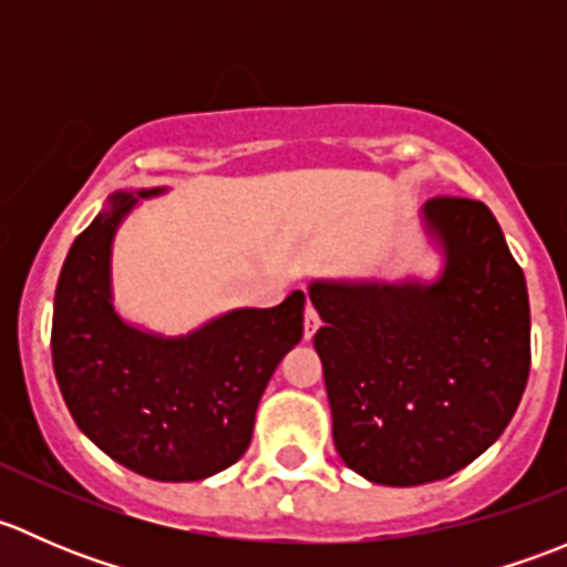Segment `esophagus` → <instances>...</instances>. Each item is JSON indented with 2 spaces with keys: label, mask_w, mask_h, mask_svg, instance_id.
I'll list each match as a JSON object with an SVG mask.
<instances>
[{
  "label": "esophagus",
  "mask_w": 567,
  "mask_h": 567,
  "mask_svg": "<svg viewBox=\"0 0 567 567\" xmlns=\"http://www.w3.org/2000/svg\"><path fill=\"white\" fill-rule=\"evenodd\" d=\"M318 326H320L318 310H316V307H312V305H307V312H305V337H307V340H310V337L316 334Z\"/></svg>",
  "instance_id": "1"
}]
</instances>
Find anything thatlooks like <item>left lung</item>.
Wrapping results in <instances>:
<instances>
[{
    "label": "left lung",
    "instance_id": "1",
    "mask_svg": "<svg viewBox=\"0 0 567 567\" xmlns=\"http://www.w3.org/2000/svg\"><path fill=\"white\" fill-rule=\"evenodd\" d=\"M422 221L444 260L433 282H310L337 453L398 488L483 455L529 379L527 282L488 205L433 197Z\"/></svg>",
    "mask_w": 567,
    "mask_h": 567
}]
</instances>
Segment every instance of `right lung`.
Masks as SVG:
<instances>
[{"label":"right lung","mask_w":567,"mask_h":567,"mask_svg":"<svg viewBox=\"0 0 567 567\" xmlns=\"http://www.w3.org/2000/svg\"><path fill=\"white\" fill-rule=\"evenodd\" d=\"M117 192L73 241L60 271L51 359L79 431L112 461L162 483L233 466L251 442L274 370L305 334V293L225 312L181 337L153 334L112 305V241L140 199Z\"/></svg>","instance_id":"right-lung-1"}]
</instances>
